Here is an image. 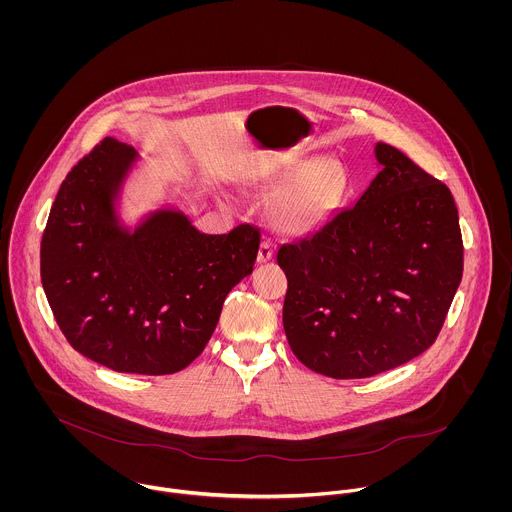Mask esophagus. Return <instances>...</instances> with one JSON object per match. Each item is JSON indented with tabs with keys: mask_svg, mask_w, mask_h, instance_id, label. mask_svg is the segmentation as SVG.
Wrapping results in <instances>:
<instances>
[{
	"mask_svg": "<svg viewBox=\"0 0 512 512\" xmlns=\"http://www.w3.org/2000/svg\"><path fill=\"white\" fill-rule=\"evenodd\" d=\"M272 256H274V246H272V242H270V240H262V242H260V248H258V262L264 264V262L272 260Z\"/></svg>",
	"mask_w": 512,
	"mask_h": 512,
	"instance_id": "1",
	"label": "esophagus"
}]
</instances>
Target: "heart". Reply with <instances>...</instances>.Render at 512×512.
Listing matches in <instances>:
<instances>
[{
  "mask_svg": "<svg viewBox=\"0 0 512 512\" xmlns=\"http://www.w3.org/2000/svg\"><path fill=\"white\" fill-rule=\"evenodd\" d=\"M252 187L260 193L280 191L268 209L272 226L282 234H305L325 219L343 191L341 169L331 159H301L282 173H272Z\"/></svg>",
  "mask_w": 512,
  "mask_h": 512,
  "instance_id": "heart-1",
  "label": "heart"
}]
</instances>
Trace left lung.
Returning a JSON list of instances; mask_svg holds the SVG:
<instances>
[{"label": "left lung", "mask_w": 512, "mask_h": 512, "mask_svg": "<svg viewBox=\"0 0 512 512\" xmlns=\"http://www.w3.org/2000/svg\"><path fill=\"white\" fill-rule=\"evenodd\" d=\"M353 207L284 244V331L293 355L331 378H366L422 355L463 274L449 189L396 147Z\"/></svg>", "instance_id": "1"}]
</instances>
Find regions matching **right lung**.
Instances as JSON below:
<instances>
[{
  "label": "right lung",
  "mask_w": 512,
  "mask_h": 512,
  "mask_svg": "<svg viewBox=\"0 0 512 512\" xmlns=\"http://www.w3.org/2000/svg\"><path fill=\"white\" fill-rule=\"evenodd\" d=\"M112 138L63 181L41 242V282L74 351L116 372L171 374L209 343L228 292L248 274L260 232L205 234L175 205L130 226L122 191L142 165Z\"/></svg>",
  "instance_id": "1"
}]
</instances>
